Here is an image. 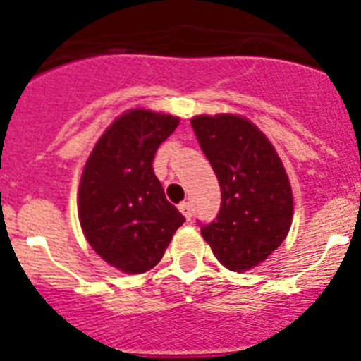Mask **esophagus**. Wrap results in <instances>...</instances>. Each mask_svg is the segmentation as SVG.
I'll return each instance as SVG.
<instances>
[{
	"instance_id": "obj_1",
	"label": "esophagus",
	"mask_w": 361,
	"mask_h": 361,
	"mask_svg": "<svg viewBox=\"0 0 361 361\" xmlns=\"http://www.w3.org/2000/svg\"><path fill=\"white\" fill-rule=\"evenodd\" d=\"M178 209H180V213H183L184 216H186V220L191 219V208H190V202H180L178 204Z\"/></svg>"
}]
</instances>
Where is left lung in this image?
I'll return each mask as SVG.
<instances>
[{
  "instance_id": "1",
  "label": "left lung",
  "mask_w": 361,
  "mask_h": 361,
  "mask_svg": "<svg viewBox=\"0 0 361 361\" xmlns=\"http://www.w3.org/2000/svg\"><path fill=\"white\" fill-rule=\"evenodd\" d=\"M191 126L222 193L216 219L199 222L200 233L222 266L251 269L282 244L291 228L288 173L267 137L244 117L197 116Z\"/></svg>"
}]
</instances>
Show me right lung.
Returning <instances> with one entry per match:
<instances>
[{
    "label": "right lung",
    "instance_id": "right-lung-1",
    "mask_svg": "<svg viewBox=\"0 0 361 361\" xmlns=\"http://www.w3.org/2000/svg\"><path fill=\"white\" fill-rule=\"evenodd\" d=\"M177 124L178 117L166 114L126 111L101 135L82 170V233L104 262L130 275L157 266L186 220L153 173L155 152Z\"/></svg>",
    "mask_w": 361,
    "mask_h": 361
}]
</instances>
